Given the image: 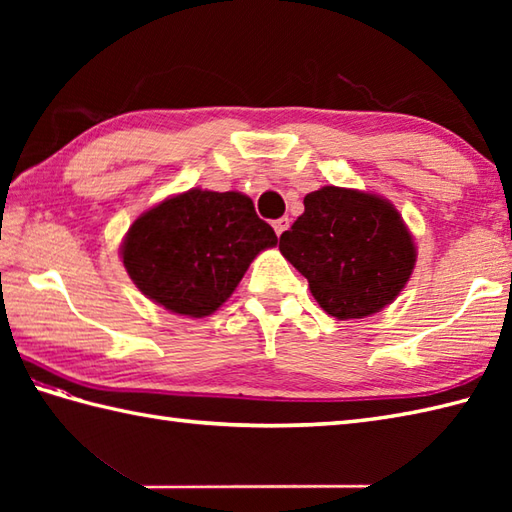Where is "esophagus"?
<instances>
[{"label":"esophagus","mask_w":512,"mask_h":512,"mask_svg":"<svg viewBox=\"0 0 512 512\" xmlns=\"http://www.w3.org/2000/svg\"><path fill=\"white\" fill-rule=\"evenodd\" d=\"M288 226H290V220H288V217H279V220H275V222H273V228H275L277 237L284 235V233L288 231Z\"/></svg>","instance_id":"esophagus-1"}]
</instances>
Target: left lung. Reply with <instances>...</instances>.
Returning a JSON list of instances; mask_svg holds the SVG:
<instances>
[{"mask_svg":"<svg viewBox=\"0 0 512 512\" xmlns=\"http://www.w3.org/2000/svg\"><path fill=\"white\" fill-rule=\"evenodd\" d=\"M279 237V250L308 279L319 306L341 321L365 319L394 301L416 266V244L389 200L321 187Z\"/></svg>","mask_w":512,"mask_h":512,"instance_id":"8db88e82","label":"left lung"}]
</instances>
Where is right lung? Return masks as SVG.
Segmentation results:
<instances>
[{"label": "right lung", "mask_w": 512, "mask_h": 512, "mask_svg": "<svg viewBox=\"0 0 512 512\" xmlns=\"http://www.w3.org/2000/svg\"><path fill=\"white\" fill-rule=\"evenodd\" d=\"M273 226L237 191L189 189L138 215L121 257L136 288L182 317H209L233 295L250 262L275 246Z\"/></svg>", "instance_id": "right-lung-1"}]
</instances>
